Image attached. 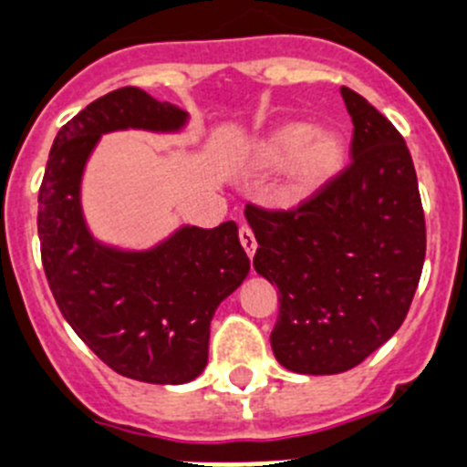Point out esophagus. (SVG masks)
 Returning a JSON list of instances; mask_svg holds the SVG:
<instances>
[{
  "mask_svg": "<svg viewBox=\"0 0 467 467\" xmlns=\"http://www.w3.org/2000/svg\"><path fill=\"white\" fill-rule=\"evenodd\" d=\"M238 238H241V245L245 247L247 256H254V252H256V238H254V234H252L250 226L243 224L241 231H238Z\"/></svg>",
  "mask_w": 467,
  "mask_h": 467,
  "instance_id": "1",
  "label": "esophagus"
}]
</instances>
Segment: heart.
<instances>
[{
	"label": "heart",
	"instance_id": "heart-1",
	"mask_svg": "<svg viewBox=\"0 0 467 467\" xmlns=\"http://www.w3.org/2000/svg\"><path fill=\"white\" fill-rule=\"evenodd\" d=\"M345 140L333 130H312L307 122H282L256 140L252 161L259 169H277L273 201L280 208H301L317 199L345 164Z\"/></svg>",
	"mask_w": 467,
	"mask_h": 467
}]
</instances>
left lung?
I'll return each mask as SVG.
<instances>
[{
    "instance_id": "8db88e82",
    "label": "left lung",
    "mask_w": 467,
    "mask_h": 467,
    "mask_svg": "<svg viewBox=\"0 0 467 467\" xmlns=\"http://www.w3.org/2000/svg\"><path fill=\"white\" fill-rule=\"evenodd\" d=\"M354 125L352 164L292 213L247 205L254 271L277 286L271 348L301 375L358 366L399 331L423 256L426 222L403 136L361 94L340 88Z\"/></svg>"
}]
</instances>
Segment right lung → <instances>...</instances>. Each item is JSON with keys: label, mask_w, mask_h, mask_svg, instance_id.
Returning <instances> with one entry per match:
<instances>
[{"label": "right lung", "mask_w": 467, "mask_h": 467, "mask_svg": "<svg viewBox=\"0 0 467 467\" xmlns=\"http://www.w3.org/2000/svg\"><path fill=\"white\" fill-rule=\"evenodd\" d=\"M187 119L143 89H113L57 131L38 190L41 259L64 319L115 373L150 384L203 373L213 315L243 285L250 259L236 222L182 224L148 250L109 245L85 222L80 187L104 134H181Z\"/></svg>", "instance_id": "right-lung-1"}]
</instances>
